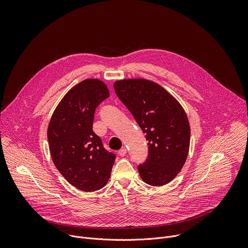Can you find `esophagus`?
<instances>
[{"label":"esophagus","mask_w":248,"mask_h":248,"mask_svg":"<svg viewBox=\"0 0 248 248\" xmlns=\"http://www.w3.org/2000/svg\"><path fill=\"white\" fill-rule=\"evenodd\" d=\"M125 154H126V149L125 148H122L121 150H119V155L121 157H124Z\"/></svg>","instance_id":"34e87169"}]
</instances>
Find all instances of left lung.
I'll list each match as a JSON object with an SVG mask.
<instances>
[{"label":"left lung","mask_w":248,"mask_h":248,"mask_svg":"<svg viewBox=\"0 0 248 248\" xmlns=\"http://www.w3.org/2000/svg\"><path fill=\"white\" fill-rule=\"evenodd\" d=\"M115 91L145 133L148 156L137 169L144 183L161 186L172 181L187 158L190 127L181 104L161 85L146 79H124Z\"/></svg>","instance_id":"obj_1"}]
</instances>
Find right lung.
I'll return each instance as SVG.
<instances>
[{
	"label": "right lung",
	"mask_w": 248,
	"mask_h": 248,
	"mask_svg": "<svg viewBox=\"0 0 248 248\" xmlns=\"http://www.w3.org/2000/svg\"><path fill=\"white\" fill-rule=\"evenodd\" d=\"M109 96L103 81L85 79L64 95L48 126L56 168L70 185L82 191L104 187L116 160V155L104 148L92 128L96 108Z\"/></svg>",
	"instance_id": "obj_1"
}]
</instances>
